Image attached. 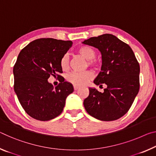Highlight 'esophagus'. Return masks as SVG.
Wrapping results in <instances>:
<instances>
[{
    "label": "esophagus",
    "instance_id": "esophagus-1",
    "mask_svg": "<svg viewBox=\"0 0 156 156\" xmlns=\"http://www.w3.org/2000/svg\"><path fill=\"white\" fill-rule=\"evenodd\" d=\"M73 88H74V90H77L79 88H80V87H78V86H76V85H74Z\"/></svg>",
    "mask_w": 156,
    "mask_h": 156
}]
</instances>
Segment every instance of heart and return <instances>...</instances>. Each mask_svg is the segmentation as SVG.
<instances>
[{
  "instance_id": "heart-1",
  "label": "heart",
  "mask_w": 156,
  "mask_h": 156,
  "mask_svg": "<svg viewBox=\"0 0 156 156\" xmlns=\"http://www.w3.org/2000/svg\"><path fill=\"white\" fill-rule=\"evenodd\" d=\"M77 53L82 58L88 62L90 65H93L94 62L92 61L96 58V53L94 49L89 46H83L78 49ZM60 66L63 71H66L69 66V59L68 55H65L60 60ZM93 77V74L90 71L83 73L73 72L66 76V80L69 83L76 86L84 85Z\"/></svg>"
}]
</instances>
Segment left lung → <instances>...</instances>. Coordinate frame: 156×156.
<instances>
[{"label":"left lung","instance_id":"8db88e82","mask_svg":"<svg viewBox=\"0 0 156 156\" xmlns=\"http://www.w3.org/2000/svg\"><path fill=\"white\" fill-rule=\"evenodd\" d=\"M82 43L101 52V71L94 83L107 85L103 93L94 87L89 88L90 94L84 100V107L98 120L118 119L130 109L139 91L140 69L135 54L128 44L111 34L91 37Z\"/></svg>","mask_w":156,"mask_h":156}]
</instances>
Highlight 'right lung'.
<instances>
[{"label":"right lung","instance_id":"right-lung-1","mask_svg":"<svg viewBox=\"0 0 156 156\" xmlns=\"http://www.w3.org/2000/svg\"><path fill=\"white\" fill-rule=\"evenodd\" d=\"M71 41L53 38L34 40L21 51L14 66V89L21 105L31 117L48 121L62 112L72 84L61 80L54 87L48 79L62 73L60 60L72 46Z\"/></svg>","mask_w":156,"mask_h":156}]
</instances>
